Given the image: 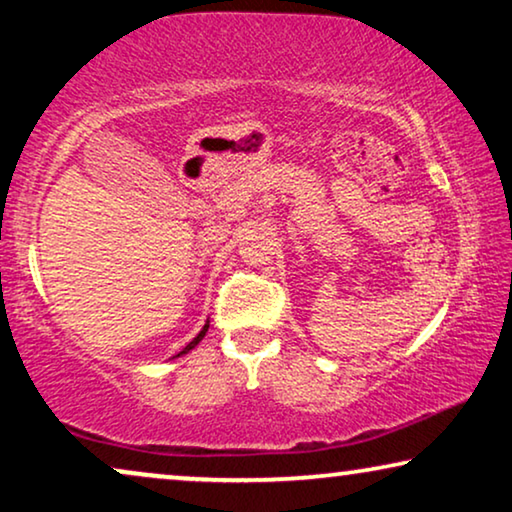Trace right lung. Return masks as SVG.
<instances>
[{
    "label": "right lung",
    "instance_id": "right-lung-1",
    "mask_svg": "<svg viewBox=\"0 0 512 512\" xmlns=\"http://www.w3.org/2000/svg\"><path fill=\"white\" fill-rule=\"evenodd\" d=\"M207 328H209V321H207V324L205 326H202V331L198 333V335H195V338L191 340V342H188V345L184 347V349H181V352L177 354V356H181V354H188V352H191V349L195 347V345H198V342L202 340V338H205V333H207Z\"/></svg>",
    "mask_w": 512,
    "mask_h": 512
}]
</instances>
